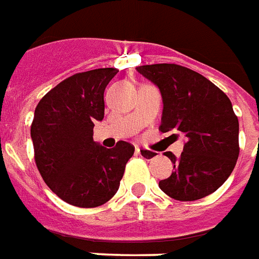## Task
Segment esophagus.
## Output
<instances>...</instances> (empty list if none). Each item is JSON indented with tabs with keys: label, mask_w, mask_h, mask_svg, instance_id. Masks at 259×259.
<instances>
[{
	"label": "esophagus",
	"mask_w": 259,
	"mask_h": 259,
	"mask_svg": "<svg viewBox=\"0 0 259 259\" xmlns=\"http://www.w3.org/2000/svg\"><path fill=\"white\" fill-rule=\"evenodd\" d=\"M136 153L138 156H141L144 159H148V160H151L153 157H156V152L153 151H149V149H141V148H136Z\"/></svg>",
	"instance_id": "34e87169"
}]
</instances>
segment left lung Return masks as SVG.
I'll use <instances>...</instances> for the list:
<instances>
[{
    "instance_id": "obj_1",
    "label": "left lung",
    "mask_w": 259,
    "mask_h": 259,
    "mask_svg": "<svg viewBox=\"0 0 259 259\" xmlns=\"http://www.w3.org/2000/svg\"><path fill=\"white\" fill-rule=\"evenodd\" d=\"M136 69L160 91L163 114L159 129L186 137L179 157L165 152L174 171L159 187L178 201L212 194L228 179L239 156V122L231 100L202 74L181 65Z\"/></svg>"
}]
</instances>
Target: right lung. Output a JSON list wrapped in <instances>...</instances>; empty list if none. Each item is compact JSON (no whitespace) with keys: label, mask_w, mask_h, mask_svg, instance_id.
<instances>
[{"label":"right lung","mask_w":259,"mask_h":259,"mask_svg":"<svg viewBox=\"0 0 259 259\" xmlns=\"http://www.w3.org/2000/svg\"><path fill=\"white\" fill-rule=\"evenodd\" d=\"M118 70L77 73L47 92L35 108L31 138L43 181L61 200L95 208L119 189L134 147L119 141L104 148L94 141V126L104 118V90Z\"/></svg>","instance_id":"right-lung-1"}]
</instances>
